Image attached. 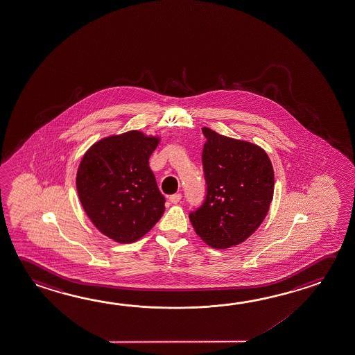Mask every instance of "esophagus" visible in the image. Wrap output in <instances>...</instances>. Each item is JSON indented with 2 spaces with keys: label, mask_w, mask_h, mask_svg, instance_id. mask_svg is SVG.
Here are the masks:
<instances>
[{
  "label": "esophagus",
  "mask_w": 355,
  "mask_h": 355,
  "mask_svg": "<svg viewBox=\"0 0 355 355\" xmlns=\"http://www.w3.org/2000/svg\"><path fill=\"white\" fill-rule=\"evenodd\" d=\"M180 199H182V194L180 193H175V194H172V196H169V200L172 202L173 204H177L180 202Z\"/></svg>",
  "instance_id": "1"
}]
</instances>
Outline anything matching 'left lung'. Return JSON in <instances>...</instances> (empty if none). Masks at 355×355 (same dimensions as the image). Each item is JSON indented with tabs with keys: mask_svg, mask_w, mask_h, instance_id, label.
Returning <instances> with one entry per match:
<instances>
[{
	"mask_svg": "<svg viewBox=\"0 0 355 355\" xmlns=\"http://www.w3.org/2000/svg\"><path fill=\"white\" fill-rule=\"evenodd\" d=\"M207 194L189 213L196 233L215 249L240 244L255 233L272 202L275 175L261 147L202 128Z\"/></svg>",
	"mask_w": 355,
	"mask_h": 355,
	"instance_id": "1",
	"label": "left lung"
}]
</instances>
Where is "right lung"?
<instances>
[{"label":"right lung","mask_w":355,"mask_h":355,"mask_svg":"<svg viewBox=\"0 0 355 355\" xmlns=\"http://www.w3.org/2000/svg\"><path fill=\"white\" fill-rule=\"evenodd\" d=\"M159 139L140 131L110 136L89 148L76 173L83 208L101 233L121 244L148 233L164 211L148 159Z\"/></svg>","instance_id":"right-lung-1"}]
</instances>
